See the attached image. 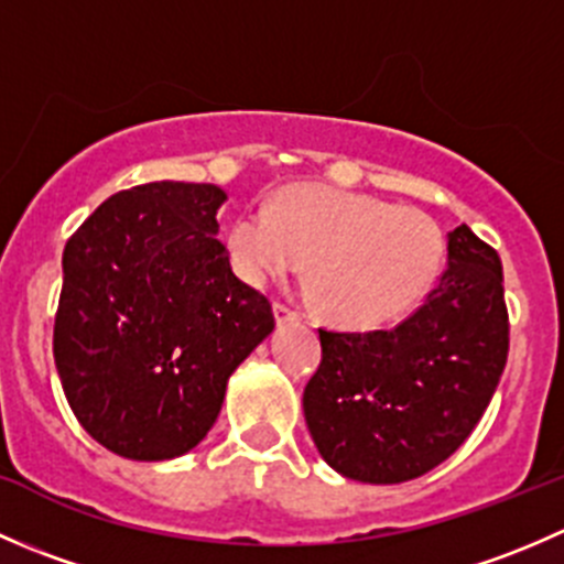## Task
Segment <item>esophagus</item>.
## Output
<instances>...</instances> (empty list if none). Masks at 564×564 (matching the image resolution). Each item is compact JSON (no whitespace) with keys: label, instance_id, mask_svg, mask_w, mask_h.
I'll use <instances>...</instances> for the list:
<instances>
[{"label":"esophagus","instance_id":"obj_1","mask_svg":"<svg viewBox=\"0 0 564 564\" xmlns=\"http://www.w3.org/2000/svg\"><path fill=\"white\" fill-rule=\"evenodd\" d=\"M297 318V314H294L292 308H286L283 303H275V322L278 324H286V322H294Z\"/></svg>","mask_w":564,"mask_h":564}]
</instances>
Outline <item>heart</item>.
<instances>
[{
    "mask_svg": "<svg viewBox=\"0 0 564 564\" xmlns=\"http://www.w3.org/2000/svg\"><path fill=\"white\" fill-rule=\"evenodd\" d=\"M250 286L292 275L318 314L349 329L388 327L417 308L440 275L445 235L429 213L327 185L283 187L270 209H246L226 235Z\"/></svg>",
    "mask_w": 564,
    "mask_h": 564,
    "instance_id": "b5f03b06",
    "label": "heart"
}]
</instances>
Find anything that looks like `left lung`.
Segmentation results:
<instances>
[{"label":"left lung","mask_w":564,"mask_h":564,"mask_svg":"<svg viewBox=\"0 0 564 564\" xmlns=\"http://www.w3.org/2000/svg\"><path fill=\"white\" fill-rule=\"evenodd\" d=\"M502 261L466 224L447 270L392 329H318L322 362L303 412L322 458L349 480L406 482L464 445L508 362Z\"/></svg>","instance_id":"8db88e82"}]
</instances>
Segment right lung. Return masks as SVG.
Returning <instances> with one entry per match:
<instances>
[{
    "instance_id": "right-lung-1",
    "label": "right lung",
    "mask_w": 564,
    "mask_h": 564,
    "mask_svg": "<svg viewBox=\"0 0 564 564\" xmlns=\"http://www.w3.org/2000/svg\"><path fill=\"white\" fill-rule=\"evenodd\" d=\"M224 202L207 182H147L106 198L67 240L54 362L78 423L117 456L193 451L231 373L275 327L218 240Z\"/></svg>"
}]
</instances>
